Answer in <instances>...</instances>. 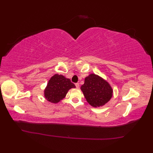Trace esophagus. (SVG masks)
<instances>
[{"mask_svg": "<svg viewBox=\"0 0 153 153\" xmlns=\"http://www.w3.org/2000/svg\"><path fill=\"white\" fill-rule=\"evenodd\" d=\"M75 86H76V88H79V87H80L79 84H78V83H76V84H75Z\"/></svg>", "mask_w": 153, "mask_h": 153, "instance_id": "obj_1", "label": "esophagus"}]
</instances>
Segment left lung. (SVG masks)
I'll list each match as a JSON object with an SVG mask.
<instances>
[{"mask_svg":"<svg viewBox=\"0 0 153 153\" xmlns=\"http://www.w3.org/2000/svg\"><path fill=\"white\" fill-rule=\"evenodd\" d=\"M80 89L87 102L95 108L107 103L113 96V89L109 83L94 73L85 78Z\"/></svg>","mask_w":153,"mask_h":153,"instance_id":"left-lung-1","label":"left lung"}]
</instances>
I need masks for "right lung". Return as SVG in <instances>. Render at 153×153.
<instances>
[{
    "label": "right lung",
    "instance_id": "1",
    "mask_svg": "<svg viewBox=\"0 0 153 153\" xmlns=\"http://www.w3.org/2000/svg\"><path fill=\"white\" fill-rule=\"evenodd\" d=\"M75 87L69 78L62 75L55 74L50 78L44 89V96L49 102L57 103L65 98L69 89Z\"/></svg>",
    "mask_w": 153,
    "mask_h": 153
}]
</instances>
